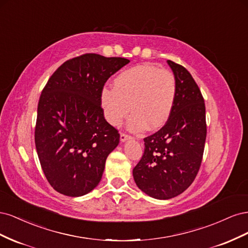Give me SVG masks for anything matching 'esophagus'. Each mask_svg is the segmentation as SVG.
Here are the masks:
<instances>
[{"instance_id":"obj_1","label":"esophagus","mask_w":248,"mask_h":248,"mask_svg":"<svg viewBox=\"0 0 248 248\" xmlns=\"http://www.w3.org/2000/svg\"><path fill=\"white\" fill-rule=\"evenodd\" d=\"M129 139H130V137L127 136V134H125V133H121V134H120V140H121L122 142H124V141H126V140H128Z\"/></svg>"}]
</instances>
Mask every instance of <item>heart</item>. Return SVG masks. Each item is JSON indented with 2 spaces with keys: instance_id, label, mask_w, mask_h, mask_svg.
Masks as SVG:
<instances>
[{
  "instance_id": "obj_1",
  "label": "heart",
  "mask_w": 248,
  "mask_h": 248,
  "mask_svg": "<svg viewBox=\"0 0 248 248\" xmlns=\"http://www.w3.org/2000/svg\"><path fill=\"white\" fill-rule=\"evenodd\" d=\"M177 85L174 74L151 63L130 67L119 73L114 88H103L100 106L107 121L120 126L131 111L127 127L133 132L147 126L158 129L168 122L174 109Z\"/></svg>"
}]
</instances>
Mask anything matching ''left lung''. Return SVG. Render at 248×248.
<instances>
[{
  "mask_svg": "<svg viewBox=\"0 0 248 248\" xmlns=\"http://www.w3.org/2000/svg\"><path fill=\"white\" fill-rule=\"evenodd\" d=\"M177 96L174 109L160 130L144 139L145 151L133 169L139 188L149 197L169 200L185 191L201 167L207 136L202 93L183 66L168 60Z\"/></svg>",
  "mask_w": 248,
  "mask_h": 248,
  "instance_id": "1",
  "label": "left lung"
}]
</instances>
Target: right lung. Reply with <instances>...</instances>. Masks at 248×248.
<instances>
[{
	"instance_id": "right-lung-1",
	"label": "right lung",
	"mask_w": 248,
	"mask_h": 248,
	"mask_svg": "<svg viewBox=\"0 0 248 248\" xmlns=\"http://www.w3.org/2000/svg\"><path fill=\"white\" fill-rule=\"evenodd\" d=\"M130 61L86 54L66 61L41 93L35 128L37 154L47 181L67 197H81L99 184L120 134L104 119L100 93Z\"/></svg>"
}]
</instances>
